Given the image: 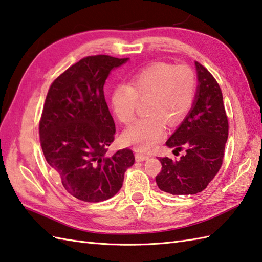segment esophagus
I'll list each match as a JSON object with an SVG mask.
<instances>
[{
  "mask_svg": "<svg viewBox=\"0 0 262 262\" xmlns=\"http://www.w3.org/2000/svg\"><path fill=\"white\" fill-rule=\"evenodd\" d=\"M148 159H149V156H148V155L141 154V152H139V151H137V152H136V160H137L138 162L146 161V160H148Z\"/></svg>",
  "mask_w": 262,
  "mask_h": 262,
  "instance_id": "34e87169",
  "label": "esophagus"
}]
</instances>
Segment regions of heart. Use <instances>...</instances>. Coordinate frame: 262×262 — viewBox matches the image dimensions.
I'll return each mask as SVG.
<instances>
[{"instance_id": "1", "label": "heart", "mask_w": 262, "mask_h": 262, "mask_svg": "<svg viewBox=\"0 0 262 262\" xmlns=\"http://www.w3.org/2000/svg\"><path fill=\"white\" fill-rule=\"evenodd\" d=\"M196 75L187 65L155 62L132 76L130 84H120L112 93V107L117 120L130 124L140 100H147V116L123 133L125 144L138 150L151 149L165 136L166 123L176 126L191 110L196 95Z\"/></svg>"}]
</instances>
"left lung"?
I'll return each instance as SVG.
<instances>
[{
  "mask_svg": "<svg viewBox=\"0 0 262 262\" xmlns=\"http://www.w3.org/2000/svg\"><path fill=\"white\" fill-rule=\"evenodd\" d=\"M199 75L196 100L190 113L172 135L166 145L176 155L185 150L178 161L160 159L162 170L156 176L159 188L172 195H194L206 188L223 165L228 139V117L223 92L213 75L195 62Z\"/></svg>",
  "mask_w": 262,
  "mask_h": 262,
  "instance_id": "8db88e82",
  "label": "left lung"
}]
</instances>
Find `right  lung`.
Here are the masks:
<instances>
[{
	"mask_svg": "<svg viewBox=\"0 0 262 262\" xmlns=\"http://www.w3.org/2000/svg\"><path fill=\"white\" fill-rule=\"evenodd\" d=\"M126 60L107 54L85 57L49 88L38 124L39 142L63 188L81 201L96 203L111 199L135 163L129 148L107 155L115 139V123L103 84L113 68Z\"/></svg>",
	"mask_w": 262,
	"mask_h": 262,
	"instance_id": "add662e5",
	"label": "right lung"
}]
</instances>
